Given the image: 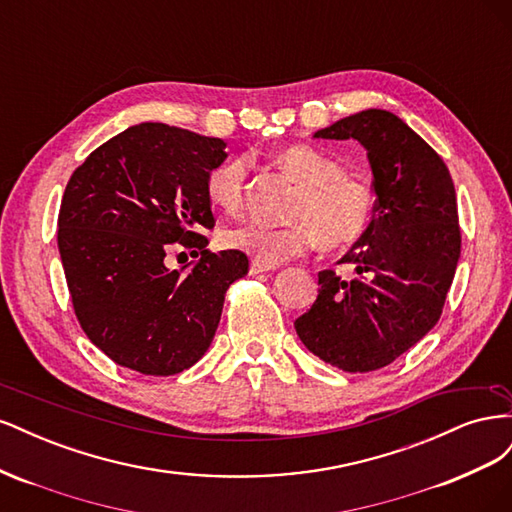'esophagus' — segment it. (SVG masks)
I'll return each mask as SVG.
<instances>
[{
  "mask_svg": "<svg viewBox=\"0 0 512 512\" xmlns=\"http://www.w3.org/2000/svg\"><path fill=\"white\" fill-rule=\"evenodd\" d=\"M275 267H269V265H262V262H258V260H252L250 262V273L252 275H258V273H265V271H273Z\"/></svg>",
  "mask_w": 512,
  "mask_h": 512,
  "instance_id": "34e87169",
  "label": "esophagus"
}]
</instances>
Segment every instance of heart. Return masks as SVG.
<instances>
[{
  "instance_id": "heart-1",
  "label": "heart",
  "mask_w": 512,
  "mask_h": 512,
  "mask_svg": "<svg viewBox=\"0 0 512 512\" xmlns=\"http://www.w3.org/2000/svg\"><path fill=\"white\" fill-rule=\"evenodd\" d=\"M277 164L301 183L290 209L288 226L271 228L260 222H241L222 232L230 250L250 256L262 265H280L303 256L320 241L324 247H344L359 241L376 215V190L342 164L309 145H290L277 153ZM247 164L230 158L215 164L205 179L209 203L224 211L239 209L243 200Z\"/></svg>"
}]
</instances>
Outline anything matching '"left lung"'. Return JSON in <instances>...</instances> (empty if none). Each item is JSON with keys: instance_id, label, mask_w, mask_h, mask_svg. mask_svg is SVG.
I'll use <instances>...</instances> for the list:
<instances>
[{"instance_id": "1", "label": "left lung", "mask_w": 512, "mask_h": 512, "mask_svg": "<svg viewBox=\"0 0 512 512\" xmlns=\"http://www.w3.org/2000/svg\"><path fill=\"white\" fill-rule=\"evenodd\" d=\"M314 138L356 141L374 175L376 215L339 262L356 275L318 273V299L294 329L318 359L374 371L436 327L461 250L455 185L442 158L404 119L367 108Z\"/></svg>"}]
</instances>
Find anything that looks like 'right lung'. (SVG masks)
<instances>
[{
  "instance_id": "add662e5",
  "label": "right lung",
  "mask_w": 512,
  "mask_h": 512,
  "mask_svg": "<svg viewBox=\"0 0 512 512\" xmlns=\"http://www.w3.org/2000/svg\"><path fill=\"white\" fill-rule=\"evenodd\" d=\"M224 149L222 138L136 123L66 185L57 245L74 312L91 344L121 367L173 376L198 363L228 286L250 267L237 250L209 254L200 235L215 224L205 179ZM177 246L201 254L185 274L165 265Z\"/></svg>"
}]
</instances>
